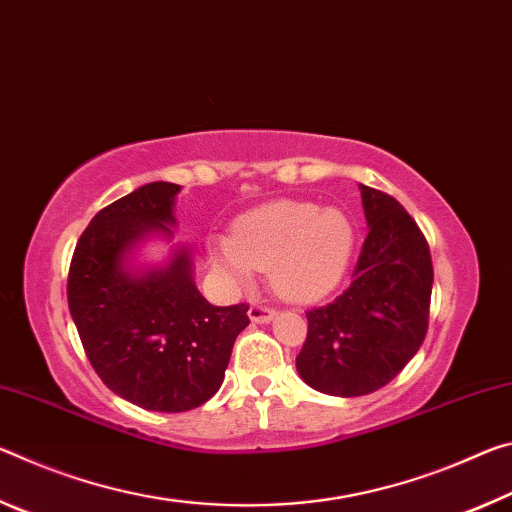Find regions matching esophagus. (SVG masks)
<instances>
[{"instance_id": "1", "label": "esophagus", "mask_w": 512, "mask_h": 512, "mask_svg": "<svg viewBox=\"0 0 512 512\" xmlns=\"http://www.w3.org/2000/svg\"><path fill=\"white\" fill-rule=\"evenodd\" d=\"M249 320L251 322H256V324H267V322H272L274 317H276V311H272V308H265V306H258V304H254L249 308Z\"/></svg>"}]
</instances>
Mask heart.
Returning <instances> with one entry per match:
<instances>
[{
	"label": "heart",
	"mask_w": 512,
	"mask_h": 512,
	"mask_svg": "<svg viewBox=\"0 0 512 512\" xmlns=\"http://www.w3.org/2000/svg\"><path fill=\"white\" fill-rule=\"evenodd\" d=\"M356 245L351 217L315 201L279 199L238 217L233 236H211L206 254L224 286L245 288L256 270H270L286 299L315 301L338 286Z\"/></svg>",
	"instance_id": "b5f03b06"
}]
</instances>
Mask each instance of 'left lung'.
<instances>
[{
	"mask_svg": "<svg viewBox=\"0 0 512 512\" xmlns=\"http://www.w3.org/2000/svg\"><path fill=\"white\" fill-rule=\"evenodd\" d=\"M367 238L354 281L335 301L308 311L297 372L313 390L360 397L383 388L422 347L429 329V245L404 206L360 186Z\"/></svg>",
	"mask_w": 512,
	"mask_h": 512,
	"instance_id": "8db88e82",
	"label": "left lung"
}]
</instances>
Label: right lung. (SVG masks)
Wrapping results in <instances>:
<instances>
[{
  "mask_svg": "<svg viewBox=\"0 0 512 512\" xmlns=\"http://www.w3.org/2000/svg\"><path fill=\"white\" fill-rule=\"evenodd\" d=\"M181 186L147 183L92 217L74 249L67 304L99 379L145 410L183 413L224 381L249 306H213L195 286L192 251L170 245L142 263L149 242H172Z\"/></svg>",
  "mask_w": 512,
  "mask_h": 512,
  "instance_id": "right-lung-1",
  "label": "right lung"
}]
</instances>
